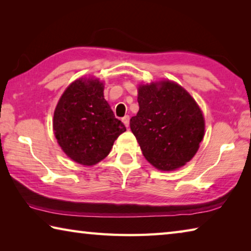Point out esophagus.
Returning a JSON list of instances; mask_svg holds the SVG:
<instances>
[{
    "label": "esophagus",
    "instance_id": "1",
    "mask_svg": "<svg viewBox=\"0 0 251 251\" xmlns=\"http://www.w3.org/2000/svg\"><path fill=\"white\" fill-rule=\"evenodd\" d=\"M122 121H123V123H124L126 127L129 126V116H128V115H126V116L123 117Z\"/></svg>",
    "mask_w": 251,
    "mask_h": 251
}]
</instances>
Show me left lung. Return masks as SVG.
<instances>
[{
    "label": "left lung",
    "mask_w": 251,
    "mask_h": 251,
    "mask_svg": "<svg viewBox=\"0 0 251 251\" xmlns=\"http://www.w3.org/2000/svg\"><path fill=\"white\" fill-rule=\"evenodd\" d=\"M137 100L139 110L129 124L143 155L159 171L184 166L197 152L205 134L198 104L172 80L139 85Z\"/></svg>",
    "instance_id": "obj_1"
}]
</instances>
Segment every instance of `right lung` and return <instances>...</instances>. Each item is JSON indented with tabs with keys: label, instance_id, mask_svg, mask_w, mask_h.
Listing matches in <instances>:
<instances>
[{
	"label": "right lung",
	"instance_id": "right-lung-1",
	"mask_svg": "<svg viewBox=\"0 0 251 251\" xmlns=\"http://www.w3.org/2000/svg\"><path fill=\"white\" fill-rule=\"evenodd\" d=\"M53 129L58 145L71 159L93 166L109 154L126 127L105 100L104 84L97 78H79L59 99Z\"/></svg>",
	"mask_w": 251,
	"mask_h": 251
}]
</instances>
